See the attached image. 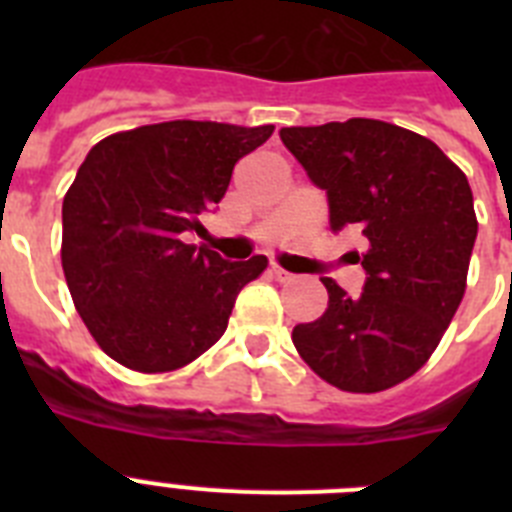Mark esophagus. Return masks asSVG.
Wrapping results in <instances>:
<instances>
[{
    "label": "esophagus",
    "instance_id": "34e87169",
    "mask_svg": "<svg viewBox=\"0 0 512 512\" xmlns=\"http://www.w3.org/2000/svg\"><path fill=\"white\" fill-rule=\"evenodd\" d=\"M271 274H274V279H279V282H292L295 279V274H289L287 269H282V266H271Z\"/></svg>",
    "mask_w": 512,
    "mask_h": 512
}]
</instances>
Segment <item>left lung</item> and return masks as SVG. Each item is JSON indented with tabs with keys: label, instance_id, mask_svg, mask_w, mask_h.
<instances>
[{
	"label": "left lung",
	"instance_id": "obj_1",
	"mask_svg": "<svg viewBox=\"0 0 512 512\" xmlns=\"http://www.w3.org/2000/svg\"><path fill=\"white\" fill-rule=\"evenodd\" d=\"M282 143L328 192L330 225H356L364 292L333 279L328 310L292 330L297 354L343 392L390 390L431 359L467 289L477 238L467 174L425 135L369 117L282 128Z\"/></svg>",
	"mask_w": 512,
	"mask_h": 512
}]
</instances>
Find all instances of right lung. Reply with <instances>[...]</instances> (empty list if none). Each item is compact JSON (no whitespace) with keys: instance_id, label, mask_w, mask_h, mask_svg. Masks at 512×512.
<instances>
[{"instance_id":"1","label":"right lung","mask_w":512,"mask_h":512,"mask_svg":"<svg viewBox=\"0 0 512 512\" xmlns=\"http://www.w3.org/2000/svg\"><path fill=\"white\" fill-rule=\"evenodd\" d=\"M274 125L171 120L112 133L63 197L61 264L97 346L140 374L192 364L220 341L235 297L269 266L184 243L223 200L238 158Z\"/></svg>"}]
</instances>
